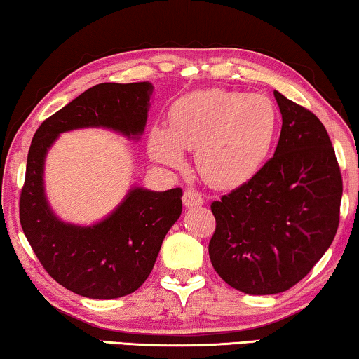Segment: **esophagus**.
Here are the masks:
<instances>
[{
  "label": "esophagus",
  "mask_w": 359,
  "mask_h": 359,
  "mask_svg": "<svg viewBox=\"0 0 359 359\" xmlns=\"http://www.w3.org/2000/svg\"><path fill=\"white\" fill-rule=\"evenodd\" d=\"M183 204L186 208H196V205H203L204 204V196L198 193L194 189H186L183 194Z\"/></svg>",
  "instance_id": "esophagus-1"
}]
</instances>
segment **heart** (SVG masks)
Listing matches in <instances>:
<instances>
[{
  "label": "heart",
  "mask_w": 359,
  "mask_h": 359,
  "mask_svg": "<svg viewBox=\"0 0 359 359\" xmlns=\"http://www.w3.org/2000/svg\"><path fill=\"white\" fill-rule=\"evenodd\" d=\"M279 112L264 95L204 90L180 97L170 109V129L156 124L149 134L150 158L181 166L183 150L209 184L233 188L253 178L276 144Z\"/></svg>",
  "instance_id": "b5f03b06"
}]
</instances>
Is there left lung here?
I'll return each mask as SVG.
<instances>
[{
  "instance_id": "obj_1",
  "label": "left lung",
  "mask_w": 359,
  "mask_h": 359,
  "mask_svg": "<svg viewBox=\"0 0 359 359\" xmlns=\"http://www.w3.org/2000/svg\"><path fill=\"white\" fill-rule=\"evenodd\" d=\"M283 127L274 156L252 180L210 204L212 266L252 296L287 291L335 238L343 183L330 137L316 114L274 91Z\"/></svg>"
}]
</instances>
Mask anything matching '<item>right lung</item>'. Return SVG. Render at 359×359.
I'll use <instances>...</instances> for the list:
<instances>
[{
	"label": "right lung",
	"mask_w": 359,
	"mask_h": 359,
	"mask_svg": "<svg viewBox=\"0 0 359 359\" xmlns=\"http://www.w3.org/2000/svg\"><path fill=\"white\" fill-rule=\"evenodd\" d=\"M151 93L154 85L149 81L101 83L43 121L31 142L19 201L24 235L46 271L78 296L117 299L145 283L165 235L183 210V189L160 193L132 186L100 222L68 224L48 204L43 186L46 156L58 135L75 129L101 127L139 140Z\"/></svg>",
	"instance_id": "add662e5"
}]
</instances>
